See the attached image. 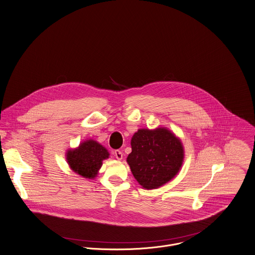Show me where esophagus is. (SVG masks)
<instances>
[{"label": "esophagus", "mask_w": 255, "mask_h": 255, "mask_svg": "<svg viewBox=\"0 0 255 255\" xmlns=\"http://www.w3.org/2000/svg\"><path fill=\"white\" fill-rule=\"evenodd\" d=\"M114 154H115V157H116L117 160H122V159H123V153H122V151L116 150V151L114 152Z\"/></svg>", "instance_id": "esophagus-1"}]
</instances>
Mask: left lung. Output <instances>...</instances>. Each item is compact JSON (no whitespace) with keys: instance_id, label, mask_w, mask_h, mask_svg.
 I'll return each mask as SVG.
<instances>
[{"instance_id":"1","label":"left lung","mask_w":255,"mask_h":255,"mask_svg":"<svg viewBox=\"0 0 255 255\" xmlns=\"http://www.w3.org/2000/svg\"><path fill=\"white\" fill-rule=\"evenodd\" d=\"M127 162L142 188H160L174 178L184 161L181 139L167 128H140L130 140Z\"/></svg>"}]
</instances>
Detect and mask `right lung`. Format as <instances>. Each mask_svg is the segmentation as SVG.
<instances>
[{"instance_id": "obj_1", "label": "right lung", "mask_w": 255, "mask_h": 255, "mask_svg": "<svg viewBox=\"0 0 255 255\" xmlns=\"http://www.w3.org/2000/svg\"><path fill=\"white\" fill-rule=\"evenodd\" d=\"M110 156L108 150L99 142L88 139L80 143L77 148L66 152L69 167L83 178L93 179L97 176L102 162Z\"/></svg>"}]
</instances>
